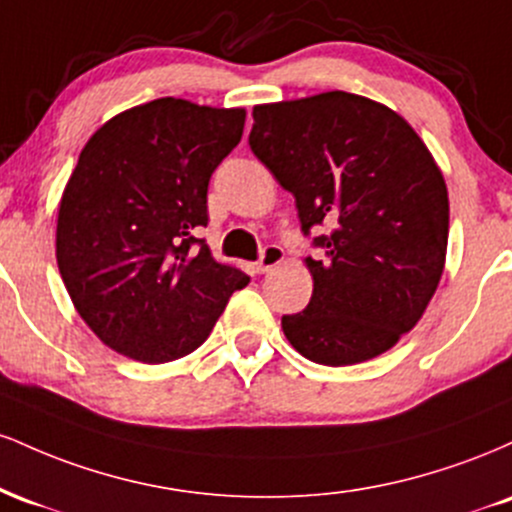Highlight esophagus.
Returning <instances> with one entry per match:
<instances>
[{
    "instance_id": "esophagus-1",
    "label": "esophagus",
    "mask_w": 512,
    "mask_h": 512,
    "mask_svg": "<svg viewBox=\"0 0 512 512\" xmlns=\"http://www.w3.org/2000/svg\"><path fill=\"white\" fill-rule=\"evenodd\" d=\"M281 262H284V250H281L279 245H267V248L262 250L260 260H257V272H274Z\"/></svg>"
}]
</instances>
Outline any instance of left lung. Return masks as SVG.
Wrapping results in <instances>:
<instances>
[{
    "instance_id": "obj_1",
    "label": "left lung",
    "mask_w": 512,
    "mask_h": 512,
    "mask_svg": "<svg viewBox=\"0 0 512 512\" xmlns=\"http://www.w3.org/2000/svg\"><path fill=\"white\" fill-rule=\"evenodd\" d=\"M250 149L296 197L322 260L313 296L281 317L298 354L354 366L392 349L431 303L448 252L445 178L424 139L387 105L346 91L252 108Z\"/></svg>"
}]
</instances>
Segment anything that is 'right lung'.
I'll return each mask as SVG.
<instances>
[{"label": "right lung", "instance_id": "obj_1", "mask_svg": "<svg viewBox=\"0 0 512 512\" xmlns=\"http://www.w3.org/2000/svg\"><path fill=\"white\" fill-rule=\"evenodd\" d=\"M243 127L245 108L156 98L110 117L81 149L57 211V267L76 313L117 354L187 356L248 286L195 238L211 173Z\"/></svg>", "mask_w": 512, "mask_h": 512}]
</instances>
